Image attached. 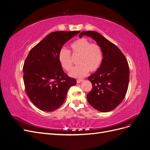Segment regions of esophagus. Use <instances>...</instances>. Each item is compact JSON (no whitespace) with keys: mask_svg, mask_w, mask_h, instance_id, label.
Listing matches in <instances>:
<instances>
[{"mask_svg":"<svg viewBox=\"0 0 150 150\" xmlns=\"http://www.w3.org/2000/svg\"><path fill=\"white\" fill-rule=\"evenodd\" d=\"M83 80V79H77V83H81V82H82Z\"/></svg>","mask_w":150,"mask_h":150,"instance_id":"obj_1","label":"esophagus"}]
</instances>
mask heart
<instances>
[{
	"instance_id": "b5f03b06",
	"label": "heart",
	"mask_w": 150,
	"mask_h": 150,
	"mask_svg": "<svg viewBox=\"0 0 150 150\" xmlns=\"http://www.w3.org/2000/svg\"><path fill=\"white\" fill-rule=\"evenodd\" d=\"M74 56H79L78 66L74 67L69 73V76L76 78L84 77L90 72H95L100 67L103 59V53L101 47L97 44L86 38L75 40L70 45ZM58 59L62 68L69 71L73 67V62L69 50L63 48L58 53Z\"/></svg>"
}]
</instances>
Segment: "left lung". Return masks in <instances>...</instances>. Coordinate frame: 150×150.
Wrapping results in <instances>:
<instances>
[{
  "instance_id": "8db88e82",
  "label": "left lung",
  "mask_w": 150,
  "mask_h": 150,
  "mask_svg": "<svg viewBox=\"0 0 150 150\" xmlns=\"http://www.w3.org/2000/svg\"><path fill=\"white\" fill-rule=\"evenodd\" d=\"M92 38L101 47L102 62L95 73L88 77L92 89L87 95L88 103L100 112L112 111L120 104L127 93L129 69L127 59L119 48L95 31L79 34Z\"/></svg>"
}]
</instances>
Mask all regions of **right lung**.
Masks as SVG:
<instances>
[{"label": "right lung", "instance_id": "right-lung-1", "mask_svg": "<svg viewBox=\"0 0 150 150\" xmlns=\"http://www.w3.org/2000/svg\"><path fill=\"white\" fill-rule=\"evenodd\" d=\"M79 31L50 33L30 50L23 66L26 92L42 111L51 112L60 107L69 88L76 84L63 70L58 53L63 45Z\"/></svg>", "mask_w": 150, "mask_h": 150}]
</instances>
